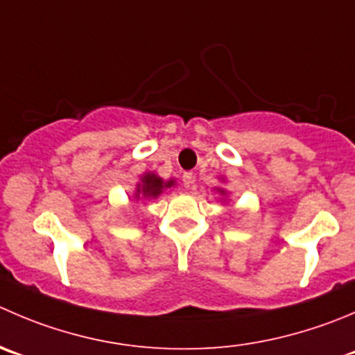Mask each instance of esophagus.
Segmentation results:
<instances>
[{
    "mask_svg": "<svg viewBox=\"0 0 355 355\" xmlns=\"http://www.w3.org/2000/svg\"><path fill=\"white\" fill-rule=\"evenodd\" d=\"M182 180H184V185L185 187H192V184H194V177H192L191 171H185L184 177H182Z\"/></svg>",
    "mask_w": 355,
    "mask_h": 355,
    "instance_id": "1",
    "label": "esophagus"
}]
</instances>
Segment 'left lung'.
Here are the masks:
<instances>
[{"mask_svg":"<svg viewBox=\"0 0 355 355\" xmlns=\"http://www.w3.org/2000/svg\"><path fill=\"white\" fill-rule=\"evenodd\" d=\"M218 192H220V194H222V196L225 194V191H223V189H218Z\"/></svg>","mask_w":355,"mask_h":355,"instance_id":"8db88e82","label":"left lung"}]
</instances>
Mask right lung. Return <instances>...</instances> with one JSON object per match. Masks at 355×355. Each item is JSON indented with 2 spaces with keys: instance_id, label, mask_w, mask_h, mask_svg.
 Returning a JSON list of instances; mask_svg holds the SVG:
<instances>
[{
  "instance_id": "obj_1",
  "label": "right lung",
  "mask_w": 355,
  "mask_h": 355,
  "mask_svg": "<svg viewBox=\"0 0 355 355\" xmlns=\"http://www.w3.org/2000/svg\"><path fill=\"white\" fill-rule=\"evenodd\" d=\"M171 185H175V180L164 182L163 178L157 177L156 173H144L142 178H140V182L137 184L135 199H140V198L156 199L164 189L171 187Z\"/></svg>"
}]
</instances>
